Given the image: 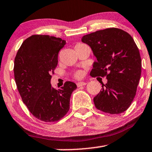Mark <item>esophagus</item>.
<instances>
[{"label":"esophagus","instance_id":"34e87169","mask_svg":"<svg viewBox=\"0 0 152 152\" xmlns=\"http://www.w3.org/2000/svg\"><path fill=\"white\" fill-rule=\"evenodd\" d=\"M86 83H85V82L77 83V86L78 88L81 87V86H86Z\"/></svg>","mask_w":152,"mask_h":152}]
</instances>
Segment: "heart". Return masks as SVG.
I'll return each instance as SVG.
<instances>
[{"label": "heart", "instance_id": "heart-1", "mask_svg": "<svg viewBox=\"0 0 152 152\" xmlns=\"http://www.w3.org/2000/svg\"><path fill=\"white\" fill-rule=\"evenodd\" d=\"M77 45H81V44H77ZM83 72L81 71V70H78V71L75 72V73L74 75V77L76 78V79H80V78L83 77Z\"/></svg>", "mask_w": 152, "mask_h": 152}]
</instances>
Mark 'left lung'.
Instances as JSON below:
<instances>
[{"instance_id": "1", "label": "left lung", "mask_w": 152, "mask_h": 152, "mask_svg": "<svg viewBox=\"0 0 152 152\" xmlns=\"http://www.w3.org/2000/svg\"><path fill=\"white\" fill-rule=\"evenodd\" d=\"M82 41L90 45L97 59L91 75L107 79L94 97L95 107L111 115L122 113L134 99L141 74V58L134 40L125 31L112 27L84 35Z\"/></svg>"}]
</instances>
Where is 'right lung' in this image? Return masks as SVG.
I'll return each mask as SVG.
<instances>
[{"label": "right lung", "mask_w": 152, "mask_h": 152, "mask_svg": "<svg viewBox=\"0 0 152 152\" xmlns=\"http://www.w3.org/2000/svg\"><path fill=\"white\" fill-rule=\"evenodd\" d=\"M65 44L58 37L33 35L22 43L14 59V79L22 102L41 121L56 122L64 117L69 109L72 93L77 88L71 81L58 90L50 85L58 52Z\"/></svg>", "instance_id": "obj_1"}]
</instances>
